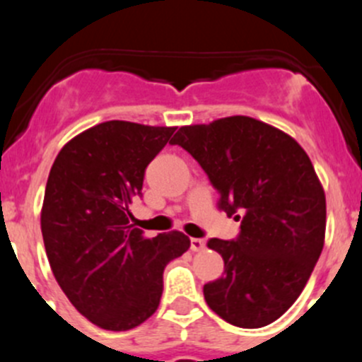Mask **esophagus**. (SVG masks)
Segmentation results:
<instances>
[{
  "mask_svg": "<svg viewBox=\"0 0 362 362\" xmlns=\"http://www.w3.org/2000/svg\"><path fill=\"white\" fill-rule=\"evenodd\" d=\"M206 249V242L202 238H192L191 240V250L192 252H202Z\"/></svg>",
  "mask_w": 362,
  "mask_h": 362,
  "instance_id": "obj_1",
  "label": "esophagus"
}]
</instances>
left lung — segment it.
Returning a JSON list of instances; mask_svg holds the SVG:
<instances>
[{
    "mask_svg": "<svg viewBox=\"0 0 362 362\" xmlns=\"http://www.w3.org/2000/svg\"><path fill=\"white\" fill-rule=\"evenodd\" d=\"M189 152L242 218L236 240L211 238L224 275L204 284L208 306L247 329L282 317L305 289L326 236V194L301 145L245 115L182 126L170 141Z\"/></svg>",
    "mask_w": 362,
    "mask_h": 362,
    "instance_id": "1",
    "label": "left lung"
}]
</instances>
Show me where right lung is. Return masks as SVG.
Here are the masks:
<instances>
[{"instance_id":"1","label":"right lung","mask_w":362,"mask_h":362,"mask_svg":"<svg viewBox=\"0 0 362 362\" xmlns=\"http://www.w3.org/2000/svg\"><path fill=\"white\" fill-rule=\"evenodd\" d=\"M175 129L101 122L69 140L50 168L42 206L47 257L71 305L103 329L145 322L159 306L166 264L191 247L180 231L145 238L131 224L145 168Z\"/></svg>"}]
</instances>
